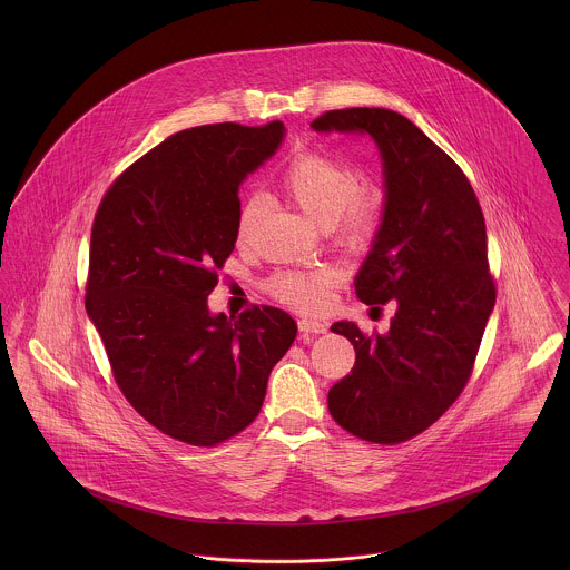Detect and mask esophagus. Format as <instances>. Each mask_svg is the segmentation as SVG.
<instances>
[{"mask_svg": "<svg viewBox=\"0 0 570 570\" xmlns=\"http://www.w3.org/2000/svg\"><path fill=\"white\" fill-rule=\"evenodd\" d=\"M298 331L305 333V335H314V333H325L326 325L318 323V321H307V318H303V321H298Z\"/></svg>", "mask_w": 570, "mask_h": 570, "instance_id": "1", "label": "esophagus"}]
</instances>
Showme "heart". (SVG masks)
Returning <instances> with one entry per match:
<instances>
[{"label":"heart","mask_w":570,"mask_h":570,"mask_svg":"<svg viewBox=\"0 0 570 570\" xmlns=\"http://www.w3.org/2000/svg\"><path fill=\"white\" fill-rule=\"evenodd\" d=\"M283 190L314 222L331 230L333 239L357 249L371 244L380 230L386 195L382 186L362 181L360 168L321 149L298 151L283 170ZM265 210L261 195L245 197L237 215V242L245 245ZM340 272L333 265L312 269H283L267 281L269 294L307 314L325 312L331 305Z\"/></svg>","instance_id":"1"}]
</instances>
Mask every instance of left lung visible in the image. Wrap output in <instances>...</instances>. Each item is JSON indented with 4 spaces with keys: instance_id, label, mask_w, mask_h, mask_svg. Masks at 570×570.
Returning a JSON list of instances; mask_svg holds the SVG:
<instances>
[{
    "instance_id": "1",
    "label": "left lung",
    "mask_w": 570,
    "mask_h": 570,
    "mask_svg": "<svg viewBox=\"0 0 570 570\" xmlns=\"http://www.w3.org/2000/svg\"><path fill=\"white\" fill-rule=\"evenodd\" d=\"M312 127L368 134L384 160V219L355 292L375 309L395 301L397 314L386 335L331 326L355 364L326 402L353 436L397 445L428 430L472 375L495 303L485 217L461 166L402 114L331 109Z\"/></svg>"
}]
</instances>
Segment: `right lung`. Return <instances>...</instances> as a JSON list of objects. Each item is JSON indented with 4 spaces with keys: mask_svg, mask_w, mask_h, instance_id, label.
Masks as SVG:
<instances>
[{
    "mask_svg": "<svg viewBox=\"0 0 570 570\" xmlns=\"http://www.w3.org/2000/svg\"><path fill=\"white\" fill-rule=\"evenodd\" d=\"M283 122H219L168 136L102 195L85 309L127 402L163 434L215 448L261 412L296 337L283 309L210 316L208 294L237 242L239 186L283 140Z\"/></svg>",
    "mask_w": 570,
    "mask_h": 570,
    "instance_id": "add662e5",
    "label": "right lung"
}]
</instances>
